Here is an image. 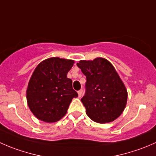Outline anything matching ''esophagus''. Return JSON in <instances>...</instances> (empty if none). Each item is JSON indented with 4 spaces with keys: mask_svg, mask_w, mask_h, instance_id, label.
<instances>
[{
    "mask_svg": "<svg viewBox=\"0 0 156 156\" xmlns=\"http://www.w3.org/2000/svg\"><path fill=\"white\" fill-rule=\"evenodd\" d=\"M82 93H83V90H79L78 91V97L79 98H81V96H82Z\"/></svg>",
    "mask_w": 156,
    "mask_h": 156,
    "instance_id": "1",
    "label": "esophagus"
}]
</instances>
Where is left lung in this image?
Returning <instances> with one entry per match:
<instances>
[{"label": "left lung", "mask_w": 156, "mask_h": 156, "mask_svg": "<svg viewBox=\"0 0 156 156\" xmlns=\"http://www.w3.org/2000/svg\"><path fill=\"white\" fill-rule=\"evenodd\" d=\"M77 66L87 80L81 101L87 116L99 123L116 120L126 107L127 91L114 67L103 58L80 61Z\"/></svg>", "instance_id": "8db88e82"}]
</instances>
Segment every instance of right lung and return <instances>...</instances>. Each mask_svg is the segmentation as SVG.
<instances>
[{"mask_svg": "<svg viewBox=\"0 0 156 156\" xmlns=\"http://www.w3.org/2000/svg\"><path fill=\"white\" fill-rule=\"evenodd\" d=\"M73 60L53 57L38 65L27 90V100L32 113L39 120L54 123L67 113L69 104L78 96L67 78Z\"/></svg>", "mask_w": 156, "mask_h": 156, "instance_id": "obj_1", "label": "right lung"}]
</instances>
